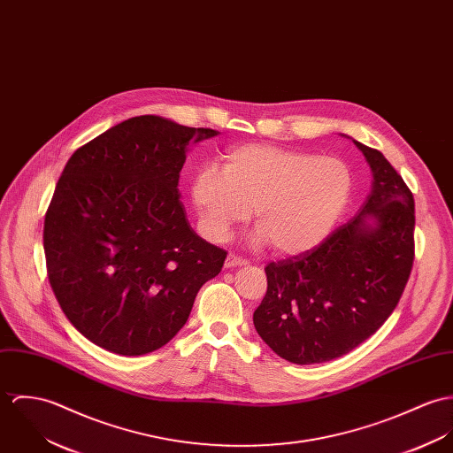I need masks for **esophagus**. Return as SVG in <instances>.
Wrapping results in <instances>:
<instances>
[{"instance_id":"1","label":"esophagus","mask_w":453,"mask_h":453,"mask_svg":"<svg viewBox=\"0 0 453 453\" xmlns=\"http://www.w3.org/2000/svg\"><path fill=\"white\" fill-rule=\"evenodd\" d=\"M249 260L234 255V253H229L227 258H226V267H242V265H247Z\"/></svg>"}]
</instances>
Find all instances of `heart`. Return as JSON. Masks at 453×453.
<instances>
[{
	"mask_svg": "<svg viewBox=\"0 0 453 453\" xmlns=\"http://www.w3.org/2000/svg\"><path fill=\"white\" fill-rule=\"evenodd\" d=\"M349 166L330 156L247 144L224 156L222 170L203 166L189 196L206 238L224 242L253 211V243L285 255L318 247L351 198Z\"/></svg>",
	"mask_w": 453,
	"mask_h": 453,
	"instance_id": "b5f03b06",
	"label": "heart"
}]
</instances>
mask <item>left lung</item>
Masks as SVG:
<instances>
[{
  "instance_id": "1",
  "label": "left lung",
  "mask_w": 453,
  "mask_h": 453,
  "mask_svg": "<svg viewBox=\"0 0 453 453\" xmlns=\"http://www.w3.org/2000/svg\"><path fill=\"white\" fill-rule=\"evenodd\" d=\"M352 142L372 170L370 195L321 245L265 265L267 292L253 312L260 339L296 365L341 357L373 335L411 271L413 195L382 152Z\"/></svg>"
}]
</instances>
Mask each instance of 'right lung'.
I'll list each match as a JSON object with an SVG mask.
<instances>
[{"mask_svg":"<svg viewBox=\"0 0 453 453\" xmlns=\"http://www.w3.org/2000/svg\"><path fill=\"white\" fill-rule=\"evenodd\" d=\"M215 135L146 114L69 157L45 215L49 280L73 326L102 349L163 348L220 273L227 253L195 233L177 188L189 142Z\"/></svg>","mask_w":453,"mask_h":453,"instance_id":"right-lung-1","label":"right lung"}]
</instances>
